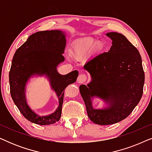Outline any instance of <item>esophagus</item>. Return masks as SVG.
<instances>
[{"instance_id": "esophagus-1", "label": "esophagus", "mask_w": 152, "mask_h": 152, "mask_svg": "<svg viewBox=\"0 0 152 152\" xmlns=\"http://www.w3.org/2000/svg\"><path fill=\"white\" fill-rule=\"evenodd\" d=\"M87 80V75L85 74H80V75L78 76L77 78V82L80 83V84H82L86 82Z\"/></svg>"}]
</instances>
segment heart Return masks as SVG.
<instances>
[{"mask_svg":"<svg viewBox=\"0 0 152 152\" xmlns=\"http://www.w3.org/2000/svg\"><path fill=\"white\" fill-rule=\"evenodd\" d=\"M96 43L93 39L86 38L82 39L77 43L73 47V55L75 57H81V56L90 53L93 50L95 44ZM100 50V45L97 44L94 48L95 52L99 51Z\"/></svg>","mask_w":152,"mask_h":152,"instance_id":"1","label":"heart"}]
</instances>
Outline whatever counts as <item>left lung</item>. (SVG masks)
I'll return each mask as SVG.
<instances>
[{
  "instance_id": "1",
  "label": "left lung",
  "mask_w": 152,
  "mask_h": 152,
  "mask_svg": "<svg viewBox=\"0 0 152 152\" xmlns=\"http://www.w3.org/2000/svg\"><path fill=\"white\" fill-rule=\"evenodd\" d=\"M107 36L112 40L111 48L86 62L84 68L91 81L80 86L88 118L100 125L117 123L129 115L142 97L145 83L142 59L136 48L120 33L109 32ZM95 96L103 99L107 107L94 109Z\"/></svg>"
}]
</instances>
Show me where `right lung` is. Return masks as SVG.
Instances as JSON below:
<instances>
[{"label": "right lung", "mask_w": 152, "mask_h": 152, "mask_svg": "<svg viewBox=\"0 0 152 152\" xmlns=\"http://www.w3.org/2000/svg\"><path fill=\"white\" fill-rule=\"evenodd\" d=\"M66 44V34L61 30L37 32L15 52L9 73L10 93L14 104L22 115L33 123L49 125L58 122L61 118L64 90L76 82L78 71L74 70L65 75L57 72L58 65L64 61ZM45 75L51 88L59 99V107L54 113L39 116L30 109L26 101V84L33 76Z\"/></svg>", "instance_id": "right-lung-1"}]
</instances>
